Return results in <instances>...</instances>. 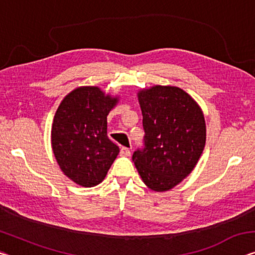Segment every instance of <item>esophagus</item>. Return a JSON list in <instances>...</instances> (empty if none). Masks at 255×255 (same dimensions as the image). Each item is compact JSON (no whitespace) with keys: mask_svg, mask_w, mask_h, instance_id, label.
Instances as JSON below:
<instances>
[{"mask_svg":"<svg viewBox=\"0 0 255 255\" xmlns=\"http://www.w3.org/2000/svg\"><path fill=\"white\" fill-rule=\"evenodd\" d=\"M120 153H121V155H125V157H129V155H130V150L128 149V147H121V150H120Z\"/></svg>","mask_w":255,"mask_h":255,"instance_id":"obj_1","label":"esophagus"}]
</instances>
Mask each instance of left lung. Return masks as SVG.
<instances>
[{
	"mask_svg": "<svg viewBox=\"0 0 255 255\" xmlns=\"http://www.w3.org/2000/svg\"><path fill=\"white\" fill-rule=\"evenodd\" d=\"M144 128V147L132 161L147 188L167 191L192 172L206 142L200 106L183 89L153 86L138 91Z\"/></svg>",
	"mask_w": 255,
	"mask_h": 255,
	"instance_id": "1",
	"label": "left lung"
}]
</instances>
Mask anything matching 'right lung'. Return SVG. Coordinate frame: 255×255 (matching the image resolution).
I'll return each instance as SVG.
<instances>
[{"mask_svg":"<svg viewBox=\"0 0 255 255\" xmlns=\"http://www.w3.org/2000/svg\"><path fill=\"white\" fill-rule=\"evenodd\" d=\"M118 102L98 87H79L57 109L52 151L62 172L79 185L100 184L119 154V146L108 137V115Z\"/></svg>","mask_w":255,"mask_h":255,"instance_id":"obj_1","label":"right lung"}]
</instances>
